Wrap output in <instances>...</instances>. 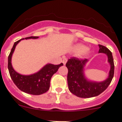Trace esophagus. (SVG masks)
Returning <instances> with one entry per match:
<instances>
[{
  "label": "esophagus",
  "mask_w": 122,
  "mask_h": 122,
  "mask_svg": "<svg viewBox=\"0 0 122 122\" xmlns=\"http://www.w3.org/2000/svg\"><path fill=\"white\" fill-rule=\"evenodd\" d=\"M66 62H67V59L65 58H64L63 60H62V63L64 64V65L66 64Z\"/></svg>",
  "instance_id": "1"
}]
</instances>
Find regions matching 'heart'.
I'll return each instance as SVG.
<instances>
[{"instance_id":"obj_1","label":"heart","mask_w":122,"mask_h":122,"mask_svg":"<svg viewBox=\"0 0 122 122\" xmlns=\"http://www.w3.org/2000/svg\"><path fill=\"white\" fill-rule=\"evenodd\" d=\"M73 50L75 52H81L82 54L83 55H87L89 52V50H88L86 46L84 45L81 44H76L73 48Z\"/></svg>"}]
</instances>
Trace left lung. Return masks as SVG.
I'll list each match as a JSON object with an SVG mask.
<instances>
[{
  "label": "left lung",
  "mask_w": 122,
  "mask_h": 122,
  "mask_svg": "<svg viewBox=\"0 0 122 122\" xmlns=\"http://www.w3.org/2000/svg\"><path fill=\"white\" fill-rule=\"evenodd\" d=\"M99 53L107 56L111 68L107 79L102 82L88 79L84 74V67L88 60H79L72 58L68 60L66 66L68 70L67 81L70 91L76 97L82 98H92L98 96L108 87L114 75V62L111 51L105 46L99 44Z\"/></svg>",
  "instance_id": "1"
}]
</instances>
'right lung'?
Here are the masks:
<instances>
[{
	"instance_id": "obj_1",
	"label": "right lung",
	"mask_w": 122,
	"mask_h": 122,
	"mask_svg": "<svg viewBox=\"0 0 122 122\" xmlns=\"http://www.w3.org/2000/svg\"><path fill=\"white\" fill-rule=\"evenodd\" d=\"M38 37H29L15 42L8 57V70L11 79L21 91L34 95H39L48 91L50 86V80L52 75L57 72L59 68L63 65L47 64L40 71L31 75H25L19 74L14 70L11 65V57L18 43L22 40L37 39Z\"/></svg>"
}]
</instances>
